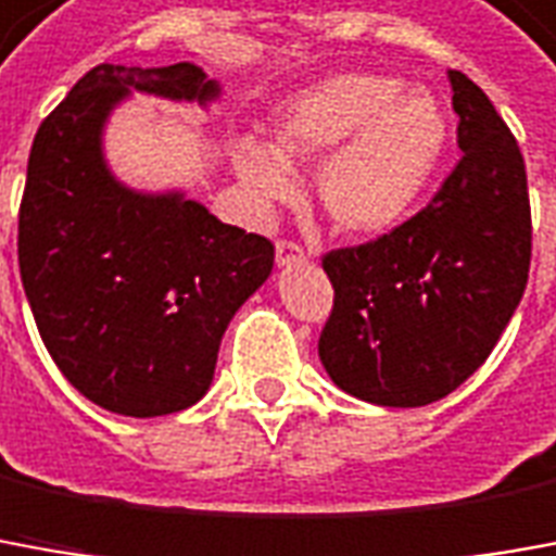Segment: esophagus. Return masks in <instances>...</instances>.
<instances>
[{
	"instance_id": "34e87169",
	"label": "esophagus",
	"mask_w": 556,
	"mask_h": 556,
	"mask_svg": "<svg viewBox=\"0 0 556 556\" xmlns=\"http://www.w3.org/2000/svg\"><path fill=\"white\" fill-rule=\"evenodd\" d=\"M305 248H302L300 241H290L281 239L275 244V263L278 266H293V263H305Z\"/></svg>"
}]
</instances>
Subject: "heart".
I'll return each mask as SVG.
<instances>
[{"label":"heart","mask_w":556,"mask_h":556,"mask_svg":"<svg viewBox=\"0 0 556 556\" xmlns=\"http://www.w3.org/2000/svg\"><path fill=\"white\" fill-rule=\"evenodd\" d=\"M447 117L439 99L381 72H344L290 96L271 121V148L241 139L232 163L260 212L296 197L290 166L315 168L329 224L378 236L402 224L442 166Z\"/></svg>","instance_id":"b5f03b06"}]
</instances>
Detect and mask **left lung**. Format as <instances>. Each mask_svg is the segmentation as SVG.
<instances>
[{"label":"left lung","mask_w":556,"mask_h":556,"mask_svg":"<svg viewBox=\"0 0 556 556\" xmlns=\"http://www.w3.org/2000/svg\"><path fill=\"white\" fill-rule=\"evenodd\" d=\"M460 163L415 217L324 254L332 281L317 354L351 396L417 408L490 357L530 278L533 220L518 139L451 68Z\"/></svg>","instance_id":"left-lung-1"}]
</instances>
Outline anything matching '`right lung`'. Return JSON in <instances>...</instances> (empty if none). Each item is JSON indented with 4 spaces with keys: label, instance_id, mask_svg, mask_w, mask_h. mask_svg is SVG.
Instances as JSON below:
<instances>
[{
    "label": "right lung",
    "instance_id": "1",
    "mask_svg": "<svg viewBox=\"0 0 556 556\" xmlns=\"http://www.w3.org/2000/svg\"><path fill=\"white\" fill-rule=\"evenodd\" d=\"M129 90L212 99L190 63L90 68L41 121L17 220V263L38 336L68 384L126 417L190 408L212 384L239 305L269 278L275 244L181 193L111 178L102 124Z\"/></svg>",
    "mask_w": 556,
    "mask_h": 556
}]
</instances>
